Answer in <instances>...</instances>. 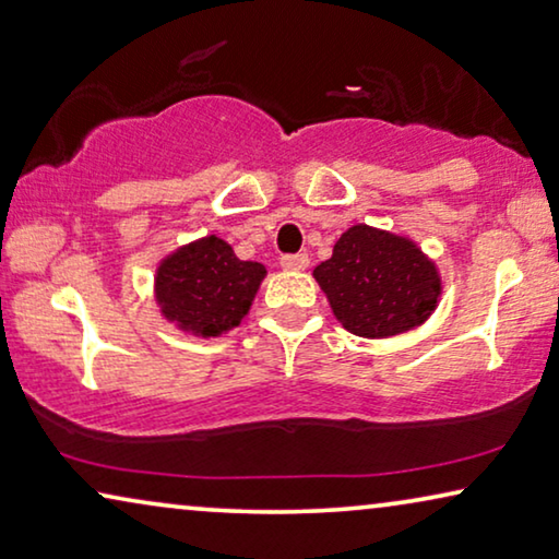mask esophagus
Instances as JSON below:
<instances>
[{
	"label": "esophagus",
	"mask_w": 559,
	"mask_h": 559,
	"mask_svg": "<svg viewBox=\"0 0 559 559\" xmlns=\"http://www.w3.org/2000/svg\"><path fill=\"white\" fill-rule=\"evenodd\" d=\"M308 263H311V258L306 253H296V255H283L281 258V265L286 271H306Z\"/></svg>",
	"instance_id": "esophagus-1"
}]
</instances>
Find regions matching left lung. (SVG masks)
<instances>
[{
  "label": "left lung",
  "mask_w": 559,
  "mask_h": 559,
  "mask_svg": "<svg viewBox=\"0 0 559 559\" xmlns=\"http://www.w3.org/2000/svg\"><path fill=\"white\" fill-rule=\"evenodd\" d=\"M336 321L354 336L391 338L437 311L441 273L409 236L356 223L313 269Z\"/></svg>",
  "instance_id": "1"
}]
</instances>
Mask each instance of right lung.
Wrapping results in <instances>:
<instances>
[{"instance_id":"right-lung-1","label":"right lung","mask_w":559,"mask_h":559,"mask_svg":"<svg viewBox=\"0 0 559 559\" xmlns=\"http://www.w3.org/2000/svg\"><path fill=\"white\" fill-rule=\"evenodd\" d=\"M265 276L263 263L240 261L228 240L203 236L157 263L153 294L160 316L175 329L218 338L240 326Z\"/></svg>"}]
</instances>
